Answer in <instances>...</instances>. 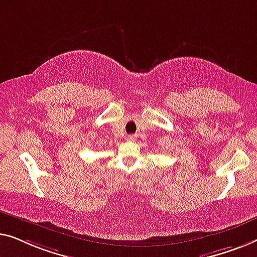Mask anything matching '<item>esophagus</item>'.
<instances>
[{
	"label": "esophagus",
	"instance_id": "1",
	"mask_svg": "<svg viewBox=\"0 0 257 257\" xmlns=\"http://www.w3.org/2000/svg\"><path fill=\"white\" fill-rule=\"evenodd\" d=\"M128 139H129V140H132V141H133V140H135V137H134V136H129V137H128Z\"/></svg>",
	"mask_w": 257,
	"mask_h": 257
}]
</instances>
